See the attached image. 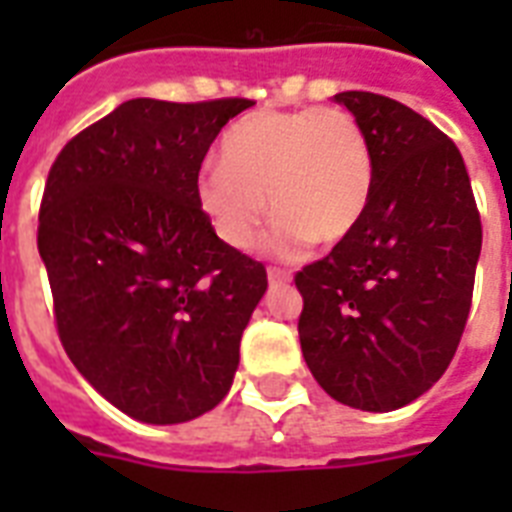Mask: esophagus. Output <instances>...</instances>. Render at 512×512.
I'll list each match as a JSON object with an SVG mask.
<instances>
[{
	"instance_id": "esophagus-1",
	"label": "esophagus",
	"mask_w": 512,
	"mask_h": 512,
	"mask_svg": "<svg viewBox=\"0 0 512 512\" xmlns=\"http://www.w3.org/2000/svg\"><path fill=\"white\" fill-rule=\"evenodd\" d=\"M292 281V273L284 271V268H268V284L271 287H284Z\"/></svg>"
}]
</instances>
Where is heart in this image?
<instances>
[{
	"label": "heart",
	"instance_id": "b5f03b06",
	"mask_svg": "<svg viewBox=\"0 0 512 512\" xmlns=\"http://www.w3.org/2000/svg\"><path fill=\"white\" fill-rule=\"evenodd\" d=\"M372 180L369 140L348 111H257L225 132L223 162L201 167L196 201L217 236L241 252L260 239L271 201L279 217L271 247L297 255L308 241L348 239L369 207Z\"/></svg>",
	"mask_w": 512,
	"mask_h": 512
}]
</instances>
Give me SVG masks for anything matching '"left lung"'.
Masks as SVG:
<instances>
[{"label":"left lung","mask_w":512,"mask_h":512,"mask_svg":"<svg viewBox=\"0 0 512 512\" xmlns=\"http://www.w3.org/2000/svg\"><path fill=\"white\" fill-rule=\"evenodd\" d=\"M374 162L369 207L348 239L295 273L305 364L364 412L420 398L452 364L473 303L481 215L460 148L385 95L340 92Z\"/></svg>","instance_id":"8db88e82"}]
</instances>
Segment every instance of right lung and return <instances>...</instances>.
Masks as SVG:
<instances>
[{"label": "right lung", "mask_w": 512, "mask_h": 512, "mask_svg": "<svg viewBox=\"0 0 512 512\" xmlns=\"http://www.w3.org/2000/svg\"><path fill=\"white\" fill-rule=\"evenodd\" d=\"M249 98H135L68 140L39 207V255L68 358L116 409L175 425L231 390L265 265L196 201L212 140Z\"/></svg>", "instance_id": "obj_1"}]
</instances>
